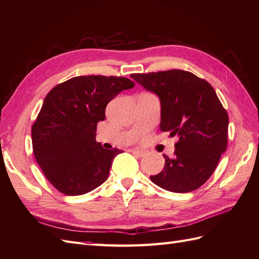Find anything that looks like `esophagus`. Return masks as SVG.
<instances>
[{"mask_svg":"<svg viewBox=\"0 0 259 259\" xmlns=\"http://www.w3.org/2000/svg\"><path fill=\"white\" fill-rule=\"evenodd\" d=\"M132 153H134V154L137 155V156H139V157H142V156L145 155V152H143V151H141V150H137V149L132 150Z\"/></svg>","mask_w":259,"mask_h":259,"instance_id":"1","label":"esophagus"}]
</instances>
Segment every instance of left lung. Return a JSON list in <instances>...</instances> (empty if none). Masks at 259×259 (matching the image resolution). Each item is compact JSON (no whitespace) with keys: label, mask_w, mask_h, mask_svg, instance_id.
I'll return each instance as SVG.
<instances>
[{"label":"left lung","mask_w":259,"mask_h":259,"mask_svg":"<svg viewBox=\"0 0 259 259\" xmlns=\"http://www.w3.org/2000/svg\"><path fill=\"white\" fill-rule=\"evenodd\" d=\"M161 101L160 129L178 136L175 157L164 155V169L151 181L173 193H189L207 182L228 144V112L213 88L183 70L131 74Z\"/></svg>","instance_id":"1"}]
</instances>
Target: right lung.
Masks as SVG:
<instances>
[{
    "label": "right lung",
    "mask_w": 259,
    "mask_h": 259,
    "mask_svg": "<svg viewBox=\"0 0 259 259\" xmlns=\"http://www.w3.org/2000/svg\"><path fill=\"white\" fill-rule=\"evenodd\" d=\"M135 82L121 76L86 75L58 84L45 97L31 127L32 150L46 178L68 196L90 193L107 181L121 150L96 142L107 104Z\"/></svg>",
    "instance_id": "1"
}]
</instances>
